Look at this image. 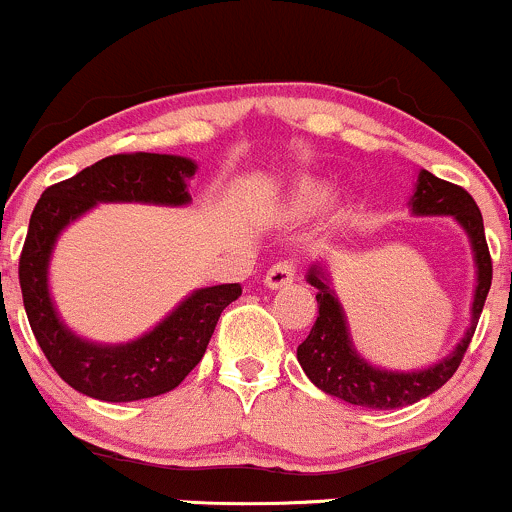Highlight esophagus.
I'll return each instance as SVG.
<instances>
[{"instance_id":"esophagus-1","label":"esophagus","mask_w":512,"mask_h":512,"mask_svg":"<svg viewBox=\"0 0 512 512\" xmlns=\"http://www.w3.org/2000/svg\"><path fill=\"white\" fill-rule=\"evenodd\" d=\"M294 272H297V267H294L292 262H287V260L277 262V265H272L270 270H267L265 285L270 289L285 287V285H289V282H294Z\"/></svg>"}]
</instances>
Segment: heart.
Segmentation results:
<instances>
[{
    "mask_svg": "<svg viewBox=\"0 0 512 512\" xmlns=\"http://www.w3.org/2000/svg\"><path fill=\"white\" fill-rule=\"evenodd\" d=\"M327 200V185L317 183V180H302L297 183V188L289 195V205L297 213H309V210H317L319 205Z\"/></svg>",
    "mask_w": 512,
    "mask_h": 512,
    "instance_id": "b5f03b06",
    "label": "heart"
}]
</instances>
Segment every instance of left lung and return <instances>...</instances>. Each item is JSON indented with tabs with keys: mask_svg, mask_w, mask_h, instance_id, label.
I'll list each match as a JSON object with an SVG mask.
<instances>
[{
	"mask_svg": "<svg viewBox=\"0 0 512 512\" xmlns=\"http://www.w3.org/2000/svg\"><path fill=\"white\" fill-rule=\"evenodd\" d=\"M409 205L414 215H453L458 225L468 232L473 255H476L478 285L476 294H473L471 327L466 329L458 347L448 356H443L438 364L421 371H386L361 359L356 354L352 337H349L342 304H339L334 289L329 287L327 272L319 265H312V270L307 272V282L317 289L319 314L309 337L297 347V361L302 364L304 374L312 379V384L322 389L324 394L337 396L347 404L366 406V409L411 406L441 389L456 374L463 354L471 344L473 332H476L490 280H493V262H490L488 242H485L483 215H480L476 200L468 195V190L436 178L428 170H421Z\"/></svg>",
	"mask_w": 512,
	"mask_h": 512,
	"instance_id": "obj_1",
	"label": "left lung"
}]
</instances>
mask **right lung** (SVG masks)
<instances>
[{"mask_svg":"<svg viewBox=\"0 0 512 512\" xmlns=\"http://www.w3.org/2000/svg\"><path fill=\"white\" fill-rule=\"evenodd\" d=\"M195 168L183 156L118 153L41 193L19 257V285L41 352L79 394L121 404L175 389L200 364L223 309L242 294L240 285L195 289L153 332L128 344H94L76 337L51 302L49 257L66 225L96 203L188 205L185 180L193 178Z\"/></svg>","mask_w":512,"mask_h":512,"instance_id":"add662e5","label":"right lung"}]
</instances>
